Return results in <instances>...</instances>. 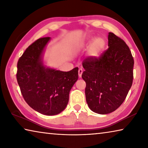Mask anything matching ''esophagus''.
Segmentation results:
<instances>
[{
    "label": "esophagus",
    "mask_w": 148,
    "mask_h": 148,
    "mask_svg": "<svg viewBox=\"0 0 148 148\" xmlns=\"http://www.w3.org/2000/svg\"><path fill=\"white\" fill-rule=\"evenodd\" d=\"M82 73H83V69H79L78 70V76H79V77H82Z\"/></svg>",
    "instance_id": "esophagus-1"
}]
</instances>
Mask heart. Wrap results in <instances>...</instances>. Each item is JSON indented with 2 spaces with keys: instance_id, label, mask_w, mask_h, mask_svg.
I'll return each instance as SVG.
<instances>
[{
  "instance_id": "1",
  "label": "heart",
  "mask_w": 148,
  "mask_h": 148,
  "mask_svg": "<svg viewBox=\"0 0 148 148\" xmlns=\"http://www.w3.org/2000/svg\"><path fill=\"white\" fill-rule=\"evenodd\" d=\"M106 46V42L103 37L90 36L86 38L80 43L76 44L75 46V49L82 50L88 49L87 51V56L89 58L92 59H95L98 58L105 49Z\"/></svg>"
}]
</instances>
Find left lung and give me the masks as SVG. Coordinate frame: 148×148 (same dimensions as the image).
Returning a JSON list of instances; mask_svg holds the SVG:
<instances>
[{
	"mask_svg": "<svg viewBox=\"0 0 148 148\" xmlns=\"http://www.w3.org/2000/svg\"><path fill=\"white\" fill-rule=\"evenodd\" d=\"M108 48L95 59L84 61L87 105L92 112L108 114L121 106L133 80L134 59L121 38L109 32Z\"/></svg>",
	"mask_w": 148,
	"mask_h": 148,
	"instance_id": "obj_1",
	"label": "left lung"
}]
</instances>
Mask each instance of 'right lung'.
I'll return each instance as SVG.
<instances>
[{
	"label": "right lung",
	"mask_w": 148,
	"mask_h": 148,
	"mask_svg": "<svg viewBox=\"0 0 148 148\" xmlns=\"http://www.w3.org/2000/svg\"><path fill=\"white\" fill-rule=\"evenodd\" d=\"M50 37L35 41L17 62V80L25 101L32 109L54 116L65 109L70 91L78 79V68L69 72L57 71L44 64L43 54Z\"/></svg>",
	"instance_id": "1"
}]
</instances>
